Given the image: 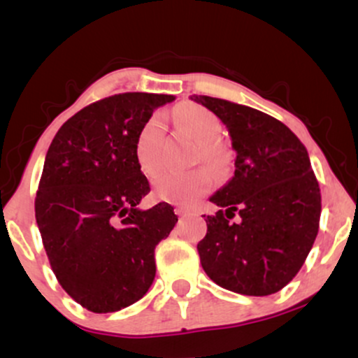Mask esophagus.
Returning <instances> with one entry per match:
<instances>
[{
    "mask_svg": "<svg viewBox=\"0 0 358 358\" xmlns=\"http://www.w3.org/2000/svg\"><path fill=\"white\" fill-rule=\"evenodd\" d=\"M175 213H176V215H178V217H185L188 212L185 210L183 207H175Z\"/></svg>",
    "mask_w": 358,
    "mask_h": 358,
    "instance_id": "esophagus-1",
    "label": "esophagus"
}]
</instances>
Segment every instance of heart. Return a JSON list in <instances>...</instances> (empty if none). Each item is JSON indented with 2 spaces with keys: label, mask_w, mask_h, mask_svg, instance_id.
Instances as JSON below:
<instances>
[{
  "label": "heart",
  "mask_w": 358,
  "mask_h": 358,
  "mask_svg": "<svg viewBox=\"0 0 358 358\" xmlns=\"http://www.w3.org/2000/svg\"><path fill=\"white\" fill-rule=\"evenodd\" d=\"M175 124L199 143L200 156L210 165L220 162L219 148L213 139L220 133V121L215 114L202 106L185 104L173 113ZM165 136V122L153 116L139 129L134 141V158L139 170L146 176H153L163 166L162 143ZM210 188V175L202 168L190 171H162L153 180V196L159 202L190 205Z\"/></svg>",
  "instance_id": "heart-1"
}]
</instances>
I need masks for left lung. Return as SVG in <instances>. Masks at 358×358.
Returning <instances> with one entry per match:
<instances>
[{
    "label": "left lung",
    "mask_w": 358,
    "mask_h": 358,
    "mask_svg": "<svg viewBox=\"0 0 358 358\" xmlns=\"http://www.w3.org/2000/svg\"><path fill=\"white\" fill-rule=\"evenodd\" d=\"M192 101L224 122L236 151L232 178L210 196L225 210L205 219L207 236L196 245L202 268L234 293H278L318 234L322 195L306 148L281 121L249 106L208 96Z\"/></svg>",
    "instance_id": "1"
}]
</instances>
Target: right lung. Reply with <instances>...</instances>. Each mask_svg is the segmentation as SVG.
I'll return each instance as SVG.
<instances>
[{"label": "right lung", "instance_id": "1", "mask_svg": "<svg viewBox=\"0 0 358 358\" xmlns=\"http://www.w3.org/2000/svg\"><path fill=\"white\" fill-rule=\"evenodd\" d=\"M165 94H116L72 116L53 138L35 217L57 279L94 313L141 299L156 274L155 248L178 222L170 203L141 210L150 183L134 141Z\"/></svg>", "mask_w": 358, "mask_h": 358}]
</instances>
